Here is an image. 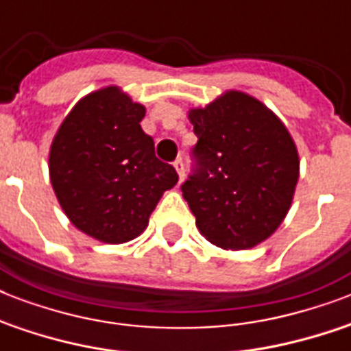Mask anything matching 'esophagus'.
I'll use <instances>...</instances> for the list:
<instances>
[{
  "instance_id": "34e87169",
  "label": "esophagus",
  "mask_w": 351,
  "mask_h": 351,
  "mask_svg": "<svg viewBox=\"0 0 351 351\" xmlns=\"http://www.w3.org/2000/svg\"><path fill=\"white\" fill-rule=\"evenodd\" d=\"M173 165H175L176 173H178V176H180V180H182V178H184V173H186V169H184V160L176 158L175 162H173Z\"/></svg>"
}]
</instances>
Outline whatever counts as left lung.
Wrapping results in <instances>:
<instances>
[{"label": "left lung", "mask_w": 351, "mask_h": 351, "mask_svg": "<svg viewBox=\"0 0 351 351\" xmlns=\"http://www.w3.org/2000/svg\"><path fill=\"white\" fill-rule=\"evenodd\" d=\"M198 142L191 175L180 186L211 244L247 250L266 240L288 213L299 180V154L266 106L230 90L189 112Z\"/></svg>", "instance_id": "obj_1"}]
</instances>
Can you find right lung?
Masks as SVG:
<instances>
[{
  "label": "right lung",
  "instance_id": "1",
  "mask_svg": "<svg viewBox=\"0 0 351 351\" xmlns=\"http://www.w3.org/2000/svg\"><path fill=\"white\" fill-rule=\"evenodd\" d=\"M143 117V106L107 87L78 101L52 142L60 206L80 231L107 244L142 233L162 193L178 182L175 167L156 158Z\"/></svg>",
  "mask_w": 351,
  "mask_h": 351
}]
</instances>
